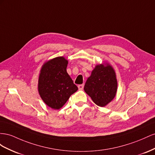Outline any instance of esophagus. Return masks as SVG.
Wrapping results in <instances>:
<instances>
[{
    "label": "esophagus",
    "mask_w": 155,
    "mask_h": 155,
    "mask_svg": "<svg viewBox=\"0 0 155 155\" xmlns=\"http://www.w3.org/2000/svg\"><path fill=\"white\" fill-rule=\"evenodd\" d=\"M78 89L80 90H83V88H84V84H80V85H78Z\"/></svg>",
    "instance_id": "esophagus-1"
}]
</instances>
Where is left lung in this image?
I'll use <instances>...</instances> for the list:
<instances>
[{
  "label": "left lung",
  "instance_id": "1",
  "mask_svg": "<svg viewBox=\"0 0 155 155\" xmlns=\"http://www.w3.org/2000/svg\"><path fill=\"white\" fill-rule=\"evenodd\" d=\"M117 82L115 71L108 64L97 65L87 78L85 92L99 107H103L111 102L116 95Z\"/></svg>",
  "mask_w": 155,
  "mask_h": 155
}]
</instances>
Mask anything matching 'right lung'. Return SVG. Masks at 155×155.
I'll return each mask as SVG.
<instances>
[{
	"instance_id": "1",
	"label": "right lung",
	"mask_w": 155,
	"mask_h": 155,
	"mask_svg": "<svg viewBox=\"0 0 155 155\" xmlns=\"http://www.w3.org/2000/svg\"><path fill=\"white\" fill-rule=\"evenodd\" d=\"M68 61L62 56L47 61L42 66L38 79V91L47 106L58 110L70 96L78 90L67 73Z\"/></svg>"
}]
</instances>
